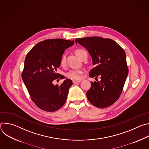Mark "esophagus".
Returning a JSON list of instances; mask_svg holds the SVG:
<instances>
[{
	"label": "esophagus",
	"instance_id": "esophagus-1",
	"mask_svg": "<svg viewBox=\"0 0 149 149\" xmlns=\"http://www.w3.org/2000/svg\"><path fill=\"white\" fill-rule=\"evenodd\" d=\"M81 82V81H75V80H73L72 81V82H73V84H77V83H79V82Z\"/></svg>",
	"mask_w": 149,
	"mask_h": 149
}]
</instances>
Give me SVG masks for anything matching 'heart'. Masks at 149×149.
<instances>
[{
  "instance_id": "heart-1",
  "label": "heart",
  "mask_w": 149,
  "mask_h": 149,
  "mask_svg": "<svg viewBox=\"0 0 149 149\" xmlns=\"http://www.w3.org/2000/svg\"><path fill=\"white\" fill-rule=\"evenodd\" d=\"M83 51H84L82 49H77L75 51V53L79 58H81V54ZM65 62H66V56L65 55H62L61 59V61H60L61 65L63 66L65 64ZM82 74H83V71L82 70L75 69V70H71L68 72H67L66 74V76L70 79L79 80L81 79Z\"/></svg>"
}]
</instances>
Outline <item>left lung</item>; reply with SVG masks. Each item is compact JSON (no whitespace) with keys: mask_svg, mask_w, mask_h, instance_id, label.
I'll use <instances>...</instances> for the list:
<instances>
[{"mask_svg":"<svg viewBox=\"0 0 149 149\" xmlns=\"http://www.w3.org/2000/svg\"><path fill=\"white\" fill-rule=\"evenodd\" d=\"M75 43L86 48L90 53L93 64L89 76L101 81L91 82L87 92L88 101L98 108H105L119 98L128 75L129 69L124 49L113 39L100 36L77 38Z\"/></svg>","mask_w":149,"mask_h":149,"instance_id":"left-lung-1","label":"left lung"}]
</instances>
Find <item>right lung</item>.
<instances>
[{"instance_id":"add662e5","label":"right lung","mask_w":149,"mask_h":149,"mask_svg":"<svg viewBox=\"0 0 149 149\" xmlns=\"http://www.w3.org/2000/svg\"><path fill=\"white\" fill-rule=\"evenodd\" d=\"M74 44V40L46 39L33 47L25 58L22 78L32 101L42 110L55 111L67 100L72 81L66 79L59 86L54 82L65 78L56 71L64 51Z\"/></svg>"}]
</instances>
